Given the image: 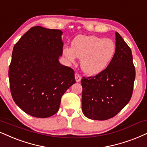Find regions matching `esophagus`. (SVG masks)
<instances>
[{
  "mask_svg": "<svg viewBox=\"0 0 147 147\" xmlns=\"http://www.w3.org/2000/svg\"><path fill=\"white\" fill-rule=\"evenodd\" d=\"M75 80H76V81H77V82H80V81H81V76H80L79 74L75 73Z\"/></svg>",
  "mask_w": 147,
  "mask_h": 147,
  "instance_id": "esophagus-1",
  "label": "esophagus"
}]
</instances>
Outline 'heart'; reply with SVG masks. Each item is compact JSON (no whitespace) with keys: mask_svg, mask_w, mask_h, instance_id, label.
<instances>
[{"mask_svg":"<svg viewBox=\"0 0 147 147\" xmlns=\"http://www.w3.org/2000/svg\"><path fill=\"white\" fill-rule=\"evenodd\" d=\"M115 51V44L110 39L80 35L72 42L71 48L63 49V54L70 62H73L75 57L81 59L82 70L94 75L107 68L114 56Z\"/></svg>","mask_w":147,"mask_h":147,"instance_id":"1","label":"heart"}]
</instances>
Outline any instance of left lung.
<instances>
[{"mask_svg":"<svg viewBox=\"0 0 147 147\" xmlns=\"http://www.w3.org/2000/svg\"><path fill=\"white\" fill-rule=\"evenodd\" d=\"M114 56L105 70L81 79L82 111L86 117L107 120L117 115L132 96L136 70L131 49L118 32Z\"/></svg>","mask_w":147,"mask_h":147,"instance_id":"8db88e82","label":"left lung"}]
</instances>
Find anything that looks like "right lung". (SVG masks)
I'll return each instance as SVG.
<instances>
[{
  "instance_id": "obj_1",
  "label": "right lung",
  "mask_w": 147,
  "mask_h": 147,
  "mask_svg": "<svg viewBox=\"0 0 147 147\" xmlns=\"http://www.w3.org/2000/svg\"><path fill=\"white\" fill-rule=\"evenodd\" d=\"M62 32L31 28L14 45L9 68L10 90L26 113L46 118L59 110L65 92L75 83V71L59 62Z\"/></svg>"
}]
</instances>
